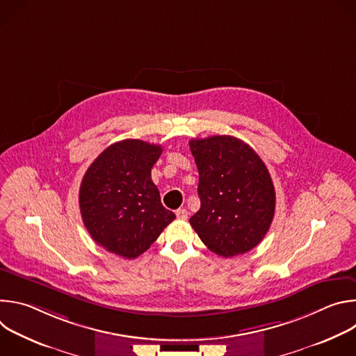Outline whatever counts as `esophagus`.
<instances>
[{
    "mask_svg": "<svg viewBox=\"0 0 356 356\" xmlns=\"http://www.w3.org/2000/svg\"><path fill=\"white\" fill-rule=\"evenodd\" d=\"M176 217H177L179 220H187L188 211H187L186 209H179V210H176Z\"/></svg>",
    "mask_w": 356,
    "mask_h": 356,
    "instance_id": "1",
    "label": "esophagus"
}]
</instances>
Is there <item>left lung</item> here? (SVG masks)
<instances>
[{"instance_id":"8db88e82","label":"left lung","mask_w":356,"mask_h":356,"mask_svg":"<svg viewBox=\"0 0 356 356\" xmlns=\"http://www.w3.org/2000/svg\"><path fill=\"white\" fill-rule=\"evenodd\" d=\"M198 169L200 210L190 224L210 250L224 258L255 248L270 228L276 194L259 155L229 135L191 139Z\"/></svg>"}]
</instances>
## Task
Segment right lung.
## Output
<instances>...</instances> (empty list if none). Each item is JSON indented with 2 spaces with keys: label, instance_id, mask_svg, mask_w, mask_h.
Wrapping results in <instances>:
<instances>
[{
  "label": "right lung",
  "instance_id": "obj_1",
  "mask_svg": "<svg viewBox=\"0 0 356 356\" xmlns=\"http://www.w3.org/2000/svg\"><path fill=\"white\" fill-rule=\"evenodd\" d=\"M161 155V145L120 140L101 152L81 180L79 204L88 234L125 259L147 250L176 218L150 179Z\"/></svg>",
  "mask_w": 356,
  "mask_h": 356
}]
</instances>
